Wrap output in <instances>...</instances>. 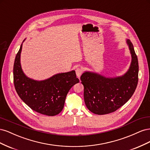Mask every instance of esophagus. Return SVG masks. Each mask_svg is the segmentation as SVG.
<instances>
[{
    "label": "esophagus",
    "mask_w": 150,
    "mask_h": 150,
    "mask_svg": "<svg viewBox=\"0 0 150 150\" xmlns=\"http://www.w3.org/2000/svg\"><path fill=\"white\" fill-rule=\"evenodd\" d=\"M76 76L78 78H80V76H81V74H83V69L81 68H77L76 70Z\"/></svg>",
    "instance_id": "obj_1"
}]
</instances>
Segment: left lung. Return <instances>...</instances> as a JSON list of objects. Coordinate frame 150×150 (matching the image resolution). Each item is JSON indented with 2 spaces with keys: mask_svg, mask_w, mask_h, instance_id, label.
<instances>
[{
  "mask_svg": "<svg viewBox=\"0 0 150 150\" xmlns=\"http://www.w3.org/2000/svg\"><path fill=\"white\" fill-rule=\"evenodd\" d=\"M131 56L128 71L117 77H105L97 72L85 71L81 76L84 86L86 107L94 114L102 115L116 111L128 101L137 88L138 81V61L133 45L126 39Z\"/></svg>",
  "mask_w": 150,
  "mask_h": 150,
  "instance_id": "obj_1",
  "label": "left lung"
}]
</instances>
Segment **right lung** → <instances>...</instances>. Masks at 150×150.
Masks as SVG:
<instances>
[{"instance_id":"right-lung-1","label":"right lung","mask_w":150,"mask_h":150,"mask_svg":"<svg viewBox=\"0 0 150 150\" xmlns=\"http://www.w3.org/2000/svg\"><path fill=\"white\" fill-rule=\"evenodd\" d=\"M22 43L16 56L13 69L17 93L33 110L47 116L57 115L64 108L71 87L79 82L75 71L58 73L42 81L29 78L22 71L21 64Z\"/></svg>"}]
</instances>
